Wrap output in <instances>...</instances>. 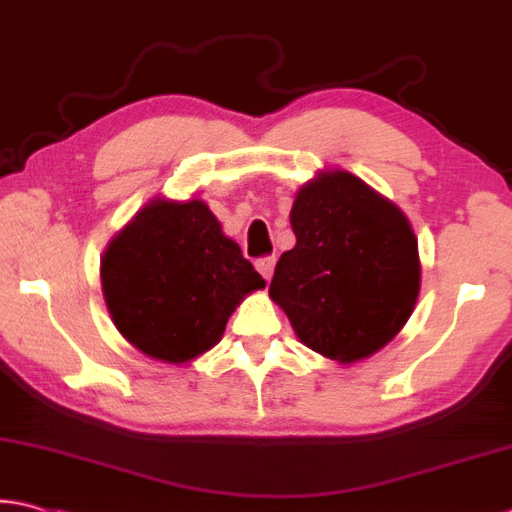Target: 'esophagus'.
<instances>
[{"instance_id": "34e87169", "label": "esophagus", "mask_w": 512, "mask_h": 512, "mask_svg": "<svg viewBox=\"0 0 512 512\" xmlns=\"http://www.w3.org/2000/svg\"><path fill=\"white\" fill-rule=\"evenodd\" d=\"M255 266H257V271L262 273V278L269 282L271 280V275H273V269H275V255H266V257H259L257 262H255Z\"/></svg>"}]
</instances>
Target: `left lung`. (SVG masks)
<instances>
[{
  "mask_svg": "<svg viewBox=\"0 0 512 512\" xmlns=\"http://www.w3.org/2000/svg\"><path fill=\"white\" fill-rule=\"evenodd\" d=\"M289 218L296 246L275 264L271 298L312 351L344 364L369 358L403 328L419 294L408 218L346 170L307 182Z\"/></svg>",
  "mask_w": 512,
  "mask_h": 512,
  "instance_id": "8db88e82",
  "label": "left lung"
}]
</instances>
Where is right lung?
I'll list each match as a JSON object with an SVG mask.
<instances>
[{
  "mask_svg": "<svg viewBox=\"0 0 512 512\" xmlns=\"http://www.w3.org/2000/svg\"><path fill=\"white\" fill-rule=\"evenodd\" d=\"M266 285L202 200H152L102 257V291L129 344L180 364L221 339L243 296Z\"/></svg>",
  "mask_w": 512,
  "mask_h": 512,
  "instance_id": "1",
  "label": "right lung"
}]
</instances>
